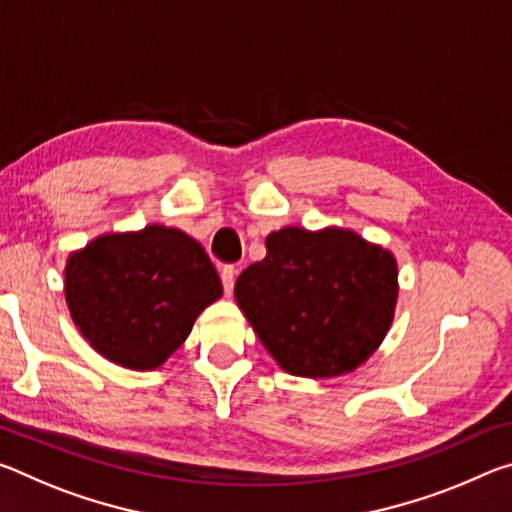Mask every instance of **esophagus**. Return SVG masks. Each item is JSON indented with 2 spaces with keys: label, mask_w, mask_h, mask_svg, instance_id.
<instances>
[{
  "label": "esophagus",
  "mask_w": 512,
  "mask_h": 512,
  "mask_svg": "<svg viewBox=\"0 0 512 512\" xmlns=\"http://www.w3.org/2000/svg\"><path fill=\"white\" fill-rule=\"evenodd\" d=\"M235 275H237V271H235V268H232V266H225L223 271H221V282H223L225 296H230L232 287H235Z\"/></svg>",
  "instance_id": "1"
}]
</instances>
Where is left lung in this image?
<instances>
[{"label": "left lung", "instance_id": "1", "mask_svg": "<svg viewBox=\"0 0 512 512\" xmlns=\"http://www.w3.org/2000/svg\"><path fill=\"white\" fill-rule=\"evenodd\" d=\"M400 282L391 250L339 225H287L237 277L235 300L284 372L332 379L357 370L393 325Z\"/></svg>", "mask_w": 512, "mask_h": 512}]
</instances>
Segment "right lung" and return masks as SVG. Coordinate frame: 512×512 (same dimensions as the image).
I'll list each match as a JSON object with an SVG mask.
<instances>
[{
    "label": "right lung",
    "mask_w": 512,
    "mask_h": 512,
    "mask_svg": "<svg viewBox=\"0 0 512 512\" xmlns=\"http://www.w3.org/2000/svg\"><path fill=\"white\" fill-rule=\"evenodd\" d=\"M63 277L69 316L90 348L137 372L160 368L223 296L205 248L160 223L94 237L67 255Z\"/></svg>",
    "instance_id": "1"
}]
</instances>
